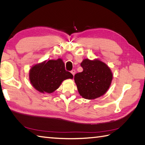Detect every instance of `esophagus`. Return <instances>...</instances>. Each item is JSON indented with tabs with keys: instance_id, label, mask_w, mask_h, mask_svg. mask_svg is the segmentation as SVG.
Listing matches in <instances>:
<instances>
[{
	"instance_id": "1",
	"label": "esophagus",
	"mask_w": 145,
	"mask_h": 145,
	"mask_svg": "<svg viewBox=\"0 0 145 145\" xmlns=\"http://www.w3.org/2000/svg\"><path fill=\"white\" fill-rule=\"evenodd\" d=\"M71 74H72L73 76H74V74H75V73H76V71H75V69H72V71H71Z\"/></svg>"
}]
</instances>
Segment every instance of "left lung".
<instances>
[{
	"label": "left lung",
	"mask_w": 145,
	"mask_h": 145,
	"mask_svg": "<svg viewBox=\"0 0 145 145\" xmlns=\"http://www.w3.org/2000/svg\"><path fill=\"white\" fill-rule=\"evenodd\" d=\"M80 65L83 71L75 74L74 80L82 97L91 100L106 93L112 80L110 68L98 59H85Z\"/></svg>",
	"instance_id": "obj_1"
}]
</instances>
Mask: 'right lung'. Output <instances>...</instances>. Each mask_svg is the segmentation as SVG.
I'll return each mask as SVG.
<instances>
[{
  "instance_id": "right-lung-1",
  "label": "right lung",
  "mask_w": 145,
  "mask_h": 145,
  "mask_svg": "<svg viewBox=\"0 0 145 145\" xmlns=\"http://www.w3.org/2000/svg\"><path fill=\"white\" fill-rule=\"evenodd\" d=\"M29 80L36 89L40 93H51L60 86L62 82L72 78V74L65 68L62 60H50L37 64L31 68Z\"/></svg>"
}]
</instances>
